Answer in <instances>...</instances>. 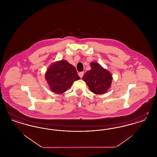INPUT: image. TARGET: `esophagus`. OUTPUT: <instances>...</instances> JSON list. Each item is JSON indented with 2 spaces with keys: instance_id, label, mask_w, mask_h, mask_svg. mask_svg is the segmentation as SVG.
I'll list each match as a JSON object with an SVG mask.
<instances>
[{
  "instance_id": "1",
  "label": "esophagus",
  "mask_w": 157,
  "mask_h": 157,
  "mask_svg": "<svg viewBox=\"0 0 157 157\" xmlns=\"http://www.w3.org/2000/svg\"><path fill=\"white\" fill-rule=\"evenodd\" d=\"M83 74H84V72H79V73L78 74V75H79V77H80L81 78H82V77H83Z\"/></svg>"
}]
</instances>
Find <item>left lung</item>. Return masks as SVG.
<instances>
[{"instance_id": "1", "label": "left lung", "mask_w": 157, "mask_h": 157, "mask_svg": "<svg viewBox=\"0 0 157 157\" xmlns=\"http://www.w3.org/2000/svg\"><path fill=\"white\" fill-rule=\"evenodd\" d=\"M91 69L83 76V80L86 83L92 92L103 94L111 85V74L96 62L90 63Z\"/></svg>"}]
</instances>
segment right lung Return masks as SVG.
<instances>
[{
  "instance_id": "right-lung-1",
  "label": "right lung",
  "mask_w": 157,
  "mask_h": 157,
  "mask_svg": "<svg viewBox=\"0 0 157 157\" xmlns=\"http://www.w3.org/2000/svg\"><path fill=\"white\" fill-rule=\"evenodd\" d=\"M45 78L51 90L56 94L65 92L74 81L80 79L76 68L65 60L52 64L48 69Z\"/></svg>"
}]
</instances>
